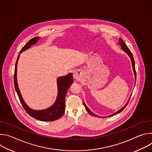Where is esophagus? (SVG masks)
Returning <instances> with one entry per match:
<instances>
[{"mask_svg": "<svg viewBox=\"0 0 152 152\" xmlns=\"http://www.w3.org/2000/svg\"><path fill=\"white\" fill-rule=\"evenodd\" d=\"M73 77L75 79H79V75L77 73H74L73 74Z\"/></svg>", "mask_w": 152, "mask_h": 152, "instance_id": "esophagus-1", "label": "esophagus"}]
</instances>
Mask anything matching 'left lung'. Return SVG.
Segmentation results:
<instances>
[{
  "label": "left lung",
  "instance_id": "obj_1",
  "mask_svg": "<svg viewBox=\"0 0 152 152\" xmlns=\"http://www.w3.org/2000/svg\"><path fill=\"white\" fill-rule=\"evenodd\" d=\"M119 41H120V42H119V45L121 46V48H122V49L123 50V51H124L129 56V57H130V58H131V62H132V67H133V70H134V75H135V82H136V78H137V74H136V71H135V61H134V57H133V55H132V52H131V50H129V49L127 48V46H126V45L124 43V42L123 41V39H121V38H120V39H119ZM131 97H130V98H129V100H128V102H127V103L121 108V109H120V110H118V111H117L116 113H114L113 114H112V115H110V116H107V117H111V116H113V115H115V114H118V113H121V111H123L124 110V108L126 107V106L127 105V104H128V103H129V100H130V99H131ZM83 105L85 106V110H86V111H87L90 115H93V116H96L97 117V115H96V114H94V113H93L89 109H88V107L86 106V105L85 104V103L83 102Z\"/></svg>",
  "mask_w": 152,
  "mask_h": 152
}]
</instances>
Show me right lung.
<instances>
[{"label":"right lung","instance_id":"1","mask_svg":"<svg viewBox=\"0 0 152 152\" xmlns=\"http://www.w3.org/2000/svg\"><path fill=\"white\" fill-rule=\"evenodd\" d=\"M40 38L39 37H36L35 38L30 39L28 42L24 47L22 48L20 51V53H22L23 51L28 49L31 47L32 45H35L37 42V41ZM20 55H18L15 66V71H14V86L15 91L17 93L20 101L22 104L24 109L26 111V113L31 115V117L35 118L37 120L44 121H52L59 119L61 118L65 112V104H66V96L67 92V90L73 82V76L72 73H70L66 76L59 77L57 79V83H58V96L56 98V100L55 103L50 107L48 108L45 110L37 111L34 110L30 108L24 102L22 97L21 96V93L20 92L17 81V62L19 59Z\"/></svg>","mask_w":152,"mask_h":152}]
</instances>
